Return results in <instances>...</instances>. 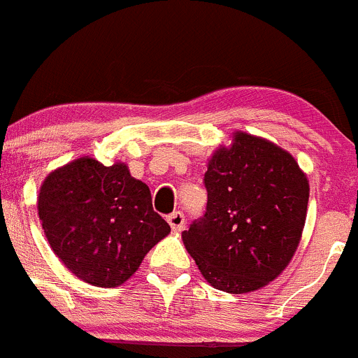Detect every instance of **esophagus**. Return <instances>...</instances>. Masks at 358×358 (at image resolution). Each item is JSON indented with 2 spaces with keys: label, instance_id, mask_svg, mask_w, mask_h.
<instances>
[{
  "label": "esophagus",
  "instance_id": "1",
  "mask_svg": "<svg viewBox=\"0 0 358 358\" xmlns=\"http://www.w3.org/2000/svg\"><path fill=\"white\" fill-rule=\"evenodd\" d=\"M168 222L171 226V229L175 233L182 231L183 226H185V217H183L182 212H173L171 215H168Z\"/></svg>",
  "mask_w": 358,
  "mask_h": 358
}]
</instances>
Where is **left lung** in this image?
Masks as SVG:
<instances>
[{
    "label": "left lung",
    "instance_id": "8db88e82",
    "mask_svg": "<svg viewBox=\"0 0 358 358\" xmlns=\"http://www.w3.org/2000/svg\"><path fill=\"white\" fill-rule=\"evenodd\" d=\"M205 215L182 240L210 286L262 289L289 265L307 215L309 180L293 155L238 130L219 146L205 173Z\"/></svg>",
    "mask_w": 358,
    "mask_h": 358
}]
</instances>
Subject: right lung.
<instances>
[{
    "instance_id": "obj_1",
    "label": "right lung",
    "mask_w": 358,
    "mask_h": 358,
    "mask_svg": "<svg viewBox=\"0 0 358 358\" xmlns=\"http://www.w3.org/2000/svg\"><path fill=\"white\" fill-rule=\"evenodd\" d=\"M38 217L49 245L76 277L100 286L123 285L150 249L171 231L153 212L146 183L129 166L79 157L45 176Z\"/></svg>"
}]
</instances>
